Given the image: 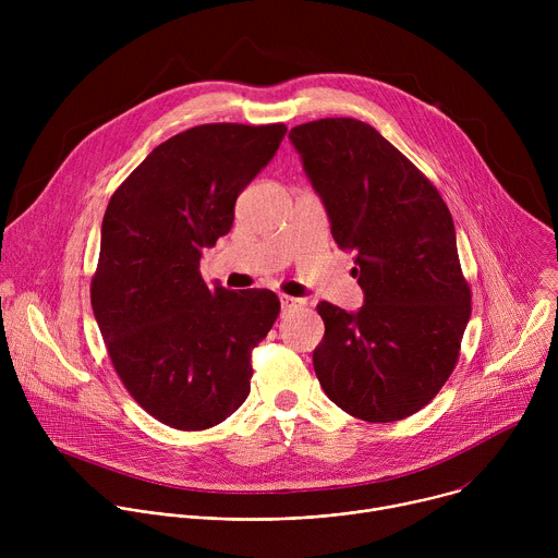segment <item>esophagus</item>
Wrapping results in <instances>:
<instances>
[{
	"instance_id": "esophagus-1",
	"label": "esophagus",
	"mask_w": 558,
	"mask_h": 558,
	"mask_svg": "<svg viewBox=\"0 0 558 558\" xmlns=\"http://www.w3.org/2000/svg\"><path fill=\"white\" fill-rule=\"evenodd\" d=\"M280 304H282V311H298V308H304V300L300 298H291V295H280Z\"/></svg>"
}]
</instances>
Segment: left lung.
Returning <instances> with one entry per match:
<instances>
[{
    "mask_svg": "<svg viewBox=\"0 0 558 558\" xmlns=\"http://www.w3.org/2000/svg\"><path fill=\"white\" fill-rule=\"evenodd\" d=\"M333 241L353 250L360 311L317 304L313 368L329 400L375 424L424 409L450 377L470 320L452 216L437 187L375 128L320 119L289 132Z\"/></svg>",
    "mask_w": 558,
    "mask_h": 558,
    "instance_id": "left-lung-1",
    "label": "left lung"
}]
</instances>
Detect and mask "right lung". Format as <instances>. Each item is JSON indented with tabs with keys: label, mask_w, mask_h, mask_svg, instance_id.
I'll return each mask as SVG.
<instances>
[{
	"label": "right lung",
	"mask_w": 558,
	"mask_h": 558,
	"mask_svg": "<svg viewBox=\"0 0 558 558\" xmlns=\"http://www.w3.org/2000/svg\"><path fill=\"white\" fill-rule=\"evenodd\" d=\"M287 128L207 123L156 145L112 194L90 302L114 371L136 404L177 430H205L250 395L252 351L280 313L269 289L205 284L203 247Z\"/></svg>",
	"instance_id": "add662e5"
}]
</instances>
